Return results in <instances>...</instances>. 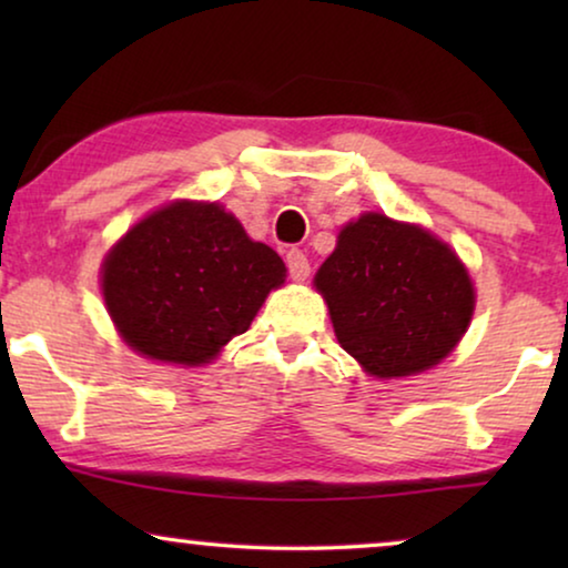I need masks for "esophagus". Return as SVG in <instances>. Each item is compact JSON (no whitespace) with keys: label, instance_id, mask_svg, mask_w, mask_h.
<instances>
[{"label":"esophagus","instance_id":"1","mask_svg":"<svg viewBox=\"0 0 568 568\" xmlns=\"http://www.w3.org/2000/svg\"><path fill=\"white\" fill-rule=\"evenodd\" d=\"M286 268H290V276L294 278V282H305V278L310 276L307 255L297 251V247H292V251L286 253Z\"/></svg>","mask_w":568,"mask_h":568}]
</instances>
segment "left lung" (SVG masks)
<instances>
[{"label":"left lung","instance_id":"8db88e82","mask_svg":"<svg viewBox=\"0 0 568 568\" xmlns=\"http://www.w3.org/2000/svg\"><path fill=\"white\" fill-rule=\"evenodd\" d=\"M344 352L379 379L432 369L468 331L476 292L453 247L418 224L362 214L315 274Z\"/></svg>","mask_w":568,"mask_h":568}]
</instances>
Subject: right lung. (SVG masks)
Masks as SVG:
<instances>
[{"mask_svg":"<svg viewBox=\"0 0 568 568\" xmlns=\"http://www.w3.org/2000/svg\"><path fill=\"white\" fill-rule=\"evenodd\" d=\"M284 278L278 253L247 237L220 204L173 201L105 255L103 300L134 352L199 367L251 328Z\"/></svg>","mask_w":568,"mask_h":568,"instance_id":"1","label":"right lung"}]
</instances>
